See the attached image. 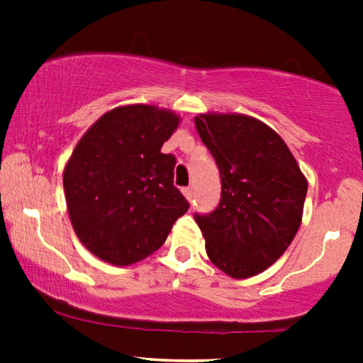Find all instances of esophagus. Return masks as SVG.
I'll return each mask as SVG.
<instances>
[{
    "mask_svg": "<svg viewBox=\"0 0 363 363\" xmlns=\"http://www.w3.org/2000/svg\"><path fill=\"white\" fill-rule=\"evenodd\" d=\"M182 191H183V195H185L186 200H191V198H193V188L186 186V188H183Z\"/></svg>",
    "mask_w": 363,
    "mask_h": 363,
    "instance_id": "esophagus-1",
    "label": "esophagus"
}]
</instances>
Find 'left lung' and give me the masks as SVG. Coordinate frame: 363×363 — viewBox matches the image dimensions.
I'll return each mask as SVG.
<instances>
[{"instance_id": "obj_1", "label": "left lung", "mask_w": 363, "mask_h": 363, "mask_svg": "<svg viewBox=\"0 0 363 363\" xmlns=\"http://www.w3.org/2000/svg\"><path fill=\"white\" fill-rule=\"evenodd\" d=\"M196 130L215 158L221 198L195 213L206 255L228 276L245 279L282 256L301 226L307 180L277 133L240 113H201Z\"/></svg>"}]
</instances>
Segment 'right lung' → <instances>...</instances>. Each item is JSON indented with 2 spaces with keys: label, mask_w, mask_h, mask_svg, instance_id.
I'll list each match as a JSON object with an SVG mask.
<instances>
[{
  "label": "right lung",
  "mask_w": 363,
  "mask_h": 363,
  "mask_svg": "<svg viewBox=\"0 0 363 363\" xmlns=\"http://www.w3.org/2000/svg\"><path fill=\"white\" fill-rule=\"evenodd\" d=\"M178 122L153 106L117 107L74 148L62 177L69 216L82 245L101 259L142 261L190 208L173 185L175 155L162 153Z\"/></svg>",
  "instance_id": "obj_1"
}]
</instances>
